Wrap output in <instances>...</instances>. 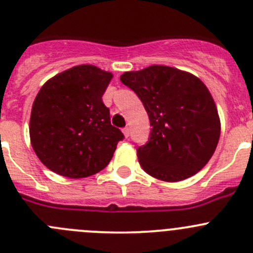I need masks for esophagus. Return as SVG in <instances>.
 Here are the masks:
<instances>
[{"label": "esophagus", "instance_id": "obj_1", "mask_svg": "<svg viewBox=\"0 0 253 253\" xmlns=\"http://www.w3.org/2000/svg\"><path fill=\"white\" fill-rule=\"evenodd\" d=\"M123 133H124V135H125V138H128L129 135H130V129L128 128V126H125L124 129H123Z\"/></svg>", "mask_w": 253, "mask_h": 253}]
</instances>
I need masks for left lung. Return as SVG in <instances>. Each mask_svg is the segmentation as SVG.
Here are the masks:
<instances>
[{
  "label": "left lung",
  "mask_w": 253,
  "mask_h": 253,
  "mask_svg": "<svg viewBox=\"0 0 253 253\" xmlns=\"http://www.w3.org/2000/svg\"><path fill=\"white\" fill-rule=\"evenodd\" d=\"M143 103L150 135L136 149L144 171L175 182L200 171L220 139V119L205 84L192 74L167 66H151L120 76Z\"/></svg>",
  "instance_id": "8db88e82"
}]
</instances>
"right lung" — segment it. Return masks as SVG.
Masks as SVG:
<instances>
[{"instance_id":"1","label":"right lung","mask_w":253,"mask_h":253,"mask_svg":"<svg viewBox=\"0 0 253 253\" xmlns=\"http://www.w3.org/2000/svg\"><path fill=\"white\" fill-rule=\"evenodd\" d=\"M113 74L82 64L53 77L32 107L30 136L36 155L52 171L72 179L104 169L124 139L110 124L103 94Z\"/></svg>"}]
</instances>
